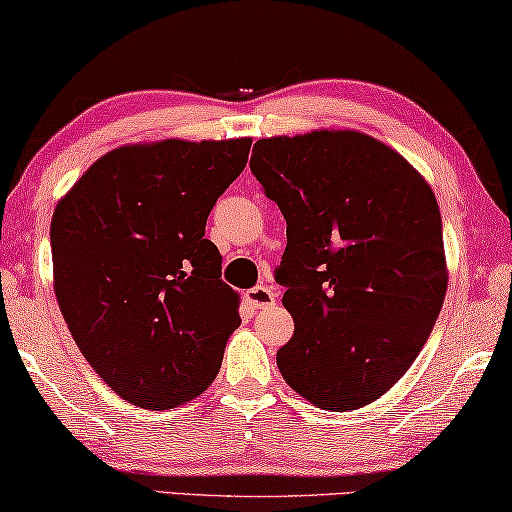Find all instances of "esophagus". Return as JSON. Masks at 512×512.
<instances>
[{
  "label": "esophagus",
  "instance_id": "obj_1",
  "mask_svg": "<svg viewBox=\"0 0 512 512\" xmlns=\"http://www.w3.org/2000/svg\"><path fill=\"white\" fill-rule=\"evenodd\" d=\"M247 297L254 309H267V306H272L274 300H277V290L272 286H256L249 290Z\"/></svg>",
  "mask_w": 512,
  "mask_h": 512
}]
</instances>
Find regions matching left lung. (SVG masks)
I'll use <instances>...</instances> for the list:
<instances>
[{"label": "left lung", "instance_id": "8db88e82", "mask_svg": "<svg viewBox=\"0 0 512 512\" xmlns=\"http://www.w3.org/2000/svg\"><path fill=\"white\" fill-rule=\"evenodd\" d=\"M249 167L286 219L274 279L295 334L277 352L283 380L322 410L373 403L442 311L435 194L403 155L355 130L261 139Z\"/></svg>", "mask_w": 512, "mask_h": 512}]
</instances>
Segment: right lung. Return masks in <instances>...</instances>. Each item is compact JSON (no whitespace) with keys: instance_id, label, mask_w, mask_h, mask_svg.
I'll return each instance as SVG.
<instances>
[{"instance_id":"obj_1","label":"right lung","mask_w":512,"mask_h":512,"mask_svg":"<svg viewBox=\"0 0 512 512\" xmlns=\"http://www.w3.org/2000/svg\"><path fill=\"white\" fill-rule=\"evenodd\" d=\"M249 148L251 139L116 148L54 208L59 309L93 371L132 405H183L219 373L240 313L206 222Z\"/></svg>"}]
</instances>
